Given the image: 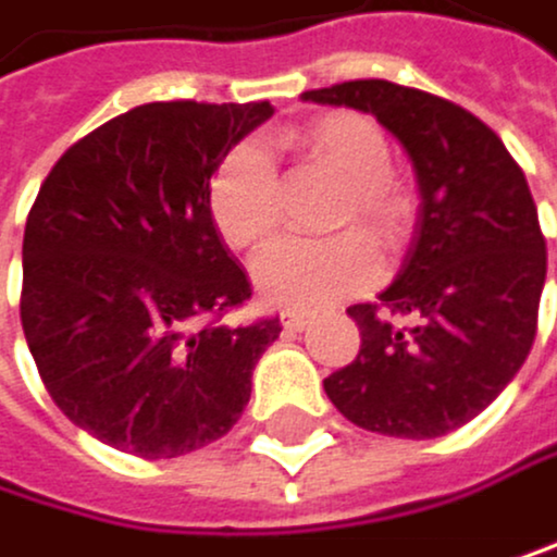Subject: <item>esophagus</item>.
<instances>
[{
  "label": "esophagus",
  "instance_id": "34e87169",
  "mask_svg": "<svg viewBox=\"0 0 557 557\" xmlns=\"http://www.w3.org/2000/svg\"><path fill=\"white\" fill-rule=\"evenodd\" d=\"M307 321H311V314H307V311H294V307H287V311L281 314V324H284L287 331H304Z\"/></svg>",
  "mask_w": 557,
  "mask_h": 557
}]
</instances>
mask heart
Wrapping results in <instances>:
<instances>
[{
  "label": "heart",
  "mask_w": 557,
  "mask_h": 557,
  "mask_svg": "<svg viewBox=\"0 0 557 557\" xmlns=\"http://www.w3.org/2000/svg\"><path fill=\"white\" fill-rule=\"evenodd\" d=\"M304 165L342 182L331 226H358L331 239H287L257 263V290L281 307H321L351 297L379 276V253L403 246L416 219V199L395 178L385 131L358 111H327L281 138ZM212 223L233 250L260 253L281 230V188L260 148H233L209 182Z\"/></svg>",
  "instance_id": "heart-1"
}]
</instances>
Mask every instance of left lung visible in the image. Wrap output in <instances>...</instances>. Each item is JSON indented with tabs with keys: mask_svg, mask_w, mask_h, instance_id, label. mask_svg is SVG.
<instances>
[{
	"mask_svg": "<svg viewBox=\"0 0 557 557\" xmlns=\"http://www.w3.org/2000/svg\"><path fill=\"white\" fill-rule=\"evenodd\" d=\"M304 100L375 114L419 175V230L375 304L348 307L355 361L324 379L348 422L406 440L460 430L524 364L548 273L521 165L494 131L446 97L392 81H345Z\"/></svg>",
	"mask_w": 557,
	"mask_h": 557,
	"instance_id": "1",
	"label": "left lung"
}]
</instances>
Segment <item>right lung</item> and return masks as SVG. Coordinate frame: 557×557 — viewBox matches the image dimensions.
<instances>
[{"mask_svg": "<svg viewBox=\"0 0 557 557\" xmlns=\"http://www.w3.org/2000/svg\"><path fill=\"white\" fill-rule=\"evenodd\" d=\"M273 114L154 100L73 141L26 215L23 334L60 412L121 453L172 460L226 436L281 318L219 243L209 182Z\"/></svg>", "mask_w": 557, "mask_h": 557, "instance_id": "add662e5", "label": "right lung"}]
</instances>
